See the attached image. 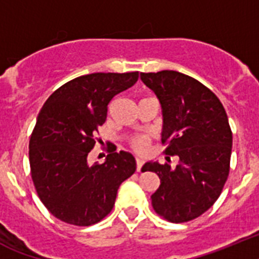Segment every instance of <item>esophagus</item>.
I'll return each instance as SVG.
<instances>
[{
  "label": "esophagus",
  "mask_w": 259,
  "mask_h": 259,
  "mask_svg": "<svg viewBox=\"0 0 259 259\" xmlns=\"http://www.w3.org/2000/svg\"><path fill=\"white\" fill-rule=\"evenodd\" d=\"M143 165V160L141 159V157H137V170L138 172H141V168H142Z\"/></svg>",
  "instance_id": "obj_1"
}]
</instances>
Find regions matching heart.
Instances as JSON below:
<instances>
[{
  "mask_svg": "<svg viewBox=\"0 0 259 259\" xmlns=\"http://www.w3.org/2000/svg\"><path fill=\"white\" fill-rule=\"evenodd\" d=\"M148 142H150L148 137H146V136L136 137V138L132 141V147L138 152H145L146 150H147Z\"/></svg>",
  "mask_w": 259,
  "mask_h": 259,
  "instance_id": "b5f03b06",
  "label": "heart"
}]
</instances>
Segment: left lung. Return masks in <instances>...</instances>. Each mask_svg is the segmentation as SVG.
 Segmentation results:
<instances>
[{"instance_id": "8db88e82", "label": "left lung", "mask_w": 259, "mask_h": 259, "mask_svg": "<svg viewBox=\"0 0 259 259\" xmlns=\"http://www.w3.org/2000/svg\"><path fill=\"white\" fill-rule=\"evenodd\" d=\"M141 79L161 104L164 154L180 159L176 167L143 165L160 179L152 207L168 222L185 223L206 212L223 190L232 152L228 117L218 96L192 76L163 70L141 73Z\"/></svg>"}]
</instances>
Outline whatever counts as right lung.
<instances>
[{
  "instance_id": "right-lung-1",
  "label": "right lung",
  "mask_w": 259,
  "mask_h": 259,
  "mask_svg": "<svg viewBox=\"0 0 259 259\" xmlns=\"http://www.w3.org/2000/svg\"><path fill=\"white\" fill-rule=\"evenodd\" d=\"M138 80L133 73H94L56 90L40 111L30 139L31 177L49 212L73 226L98 223L111 212L121 184L136 172L130 152L111 151L90 165L108 104Z\"/></svg>"
}]
</instances>
